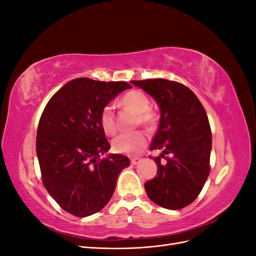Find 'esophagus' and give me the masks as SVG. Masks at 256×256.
<instances>
[{
	"label": "esophagus",
	"mask_w": 256,
	"mask_h": 256,
	"mask_svg": "<svg viewBox=\"0 0 256 256\" xmlns=\"http://www.w3.org/2000/svg\"><path fill=\"white\" fill-rule=\"evenodd\" d=\"M141 162V158H131V164H138Z\"/></svg>",
	"instance_id": "1"
}]
</instances>
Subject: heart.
<instances>
[{"label":"heart","mask_w":256,"mask_h":256,"mask_svg":"<svg viewBox=\"0 0 256 256\" xmlns=\"http://www.w3.org/2000/svg\"><path fill=\"white\" fill-rule=\"evenodd\" d=\"M122 104L138 114V122L146 128H152L156 124V114L150 109V98L140 90H132L122 98ZM99 125L106 134L112 136L118 130L114 109L111 104L104 106L99 114ZM147 144V136L142 131L120 134L112 141V150L118 154H136Z\"/></svg>","instance_id":"1"}]
</instances>
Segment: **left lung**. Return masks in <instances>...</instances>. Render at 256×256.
<instances>
[{
    "mask_svg": "<svg viewBox=\"0 0 256 256\" xmlns=\"http://www.w3.org/2000/svg\"><path fill=\"white\" fill-rule=\"evenodd\" d=\"M150 94L161 111L150 150L158 171L144 187L157 205L177 210L190 205L210 173L212 129L198 98L186 85L166 79L131 81Z\"/></svg>",
    "mask_w": 256,
    "mask_h": 256,
    "instance_id": "1",
    "label": "left lung"
}]
</instances>
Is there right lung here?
<instances>
[{"label": "right lung", "mask_w": 256, "mask_h": 256, "mask_svg": "<svg viewBox=\"0 0 256 256\" xmlns=\"http://www.w3.org/2000/svg\"><path fill=\"white\" fill-rule=\"evenodd\" d=\"M131 85L78 78L60 88L44 106L37 128L36 152L46 190L76 216L96 214L112 198L130 160L110 150L99 125L102 108Z\"/></svg>", "instance_id": "obj_1"}]
</instances>
